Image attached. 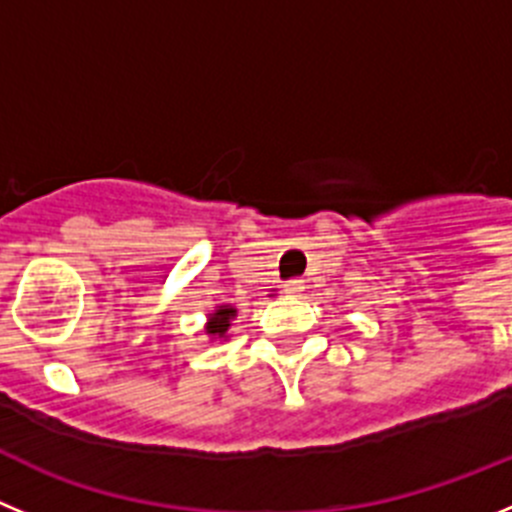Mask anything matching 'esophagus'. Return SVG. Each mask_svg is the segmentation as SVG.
I'll return each instance as SVG.
<instances>
[{
    "label": "esophagus",
    "mask_w": 512,
    "mask_h": 512,
    "mask_svg": "<svg viewBox=\"0 0 512 512\" xmlns=\"http://www.w3.org/2000/svg\"><path fill=\"white\" fill-rule=\"evenodd\" d=\"M283 290H285V293H288V296H301L303 280H288V283L283 285Z\"/></svg>",
    "instance_id": "34e87169"
}]
</instances>
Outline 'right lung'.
I'll use <instances>...</instances> for the list:
<instances>
[{"label":"right lung","mask_w":512,"mask_h":512,"mask_svg":"<svg viewBox=\"0 0 512 512\" xmlns=\"http://www.w3.org/2000/svg\"><path fill=\"white\" fill-rule=\"evenodd\" d=\"M237 316V308L232 306H219L214 313H209V324H206V334L211 336H227L229 326H232V319Z\"/></svg>","instance_id":"1"}]
</instances>
